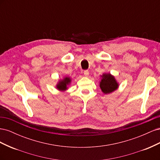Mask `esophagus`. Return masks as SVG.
<instances>
[{
	"label": "esophagus",
	"instance_id": "esophagus-1",
	"mask_svg": "<svg viewBox=\"0 0 160 160\" xmlns=\"http://www.w3.org/2000/svg\"><path fill=\"white\" fill-rule=\"evenodd\" d=\"M83 73H84V75H85V77H88L89 72V71H88V70H85V71H84Z\"/></svg>",
	"mask_w": 160,
	"mask_h": 160
}]
</instances>
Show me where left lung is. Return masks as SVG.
<instances>
[{
  "instance_id": "left-lung-1",
  "label": "left lung",
  "mask_w": 160,
  "mask_h": 160,
  "mask_svg": "<svg viewBox=\"0 0 160 160\" xmlns=\"http://www.w3.org/2000/svg\"><path fill=\"white\" fill-rule=\"evenodd\" d=\"M101 81H99V87L101 91L104 94H109L117 90L119 88V83L113 75L110 72H105L101 75Z\"/></svg>"
}]
</instances>
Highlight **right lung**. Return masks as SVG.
I'll return each mask as SVG.
<instances>
[{"label": "right lung", "mask_w": 160, "mask_h": 160, "mask_svg": "<svg viewBox=\"0 0 160 160\" xmlns=\"http://www.w3.org/2000/svg\"><path fill=\"white\" fill-rule=\"evenodd\" d=\"M71 78L69 77H64L63 78L58 81L55 88L60 91H65L69 89L71 83Z\"/></svg>", "instance_id": "add662e5"}]
</instances>
